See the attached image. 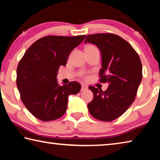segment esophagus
Masks as SVG:
<instances>
[{"label":"esophagus","instance_id":"esophagus-1","mask_svg":"<svg viewBox=\"0 0 160 160\" xmlns=\"http://www.w3.org/2000/svg\"><path fill=\"white\" fill-rule=\"evenodd\" d=\"M87 89H88V86L85 85H82V87H81V91L86 90Z\"/></svg>","mask_w":160,"mask_h":160}]
</instances>
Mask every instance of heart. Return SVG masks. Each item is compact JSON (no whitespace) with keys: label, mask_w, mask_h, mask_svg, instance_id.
Masks as SVG:
<instances>
[{"label":"heart","mask_w":160,"mask_h":160,"mask_svg":"<svg viewBox=\"0 0 160 160\" xmlns=\"http://www.w3.org/2000/svg\"><path fill=\"white\" fill-rule=\"evenodd\" d=\"M96 48V47H94V46H93V45H88L85 47V49H86V48Z\"/></svg>","instance_id":"heart-1"}]
</instances>
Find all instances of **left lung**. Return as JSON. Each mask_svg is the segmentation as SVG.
<instances>
[{
	"instance_id": "obj_1",
	"label": "left lung",
	"mask_w": 160,
	"mask_h": 160,
	"mask_svg": "<svg viewBox=\"0 0 160 160\" xmlns=\"http://www.w3.org/2000/svg\"><path fill=\"white\" fill-rule=\"evenodd\" d=\"M85 43L98 47L102 56L99 81L109 84L105 91L89 87L94 94L92 101L88 104L89 112L98 120L112 121L134 102L142 78L141 61L132 46L118 35H88Z\"/></svg>"
}]
</instances>
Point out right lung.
I'll use <instances>...</instances> for the list:
<instances>
[{
	"label": "right lung",
	"instance_id": "add662e5",
	"mask_svg": "<svg viewBox=\"0 0 160 160\" xmlns=\"http://www.w3.org/2000/svg\"><path fill=\"white\" fill-rule=\"evenodd\" d=\"M85 38L47 36L32 44L19 62L17 86L22 102L32 115L43 121L58 119L66 112L68 97L79 92L77 82L59 85L60 66H66L74 48Z\"/></svg>",
	"mask_w": 160,
	"mask_h": 160
}]
</instances>
